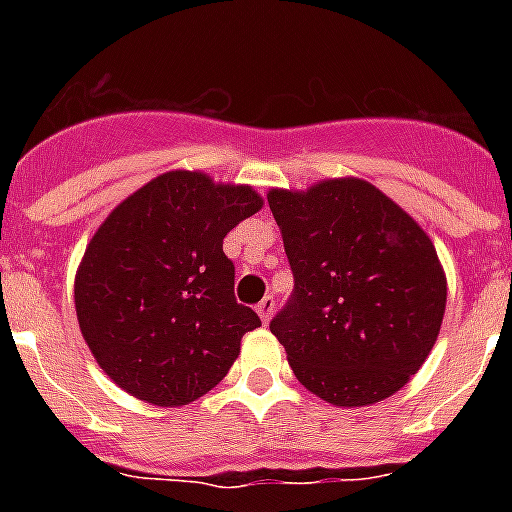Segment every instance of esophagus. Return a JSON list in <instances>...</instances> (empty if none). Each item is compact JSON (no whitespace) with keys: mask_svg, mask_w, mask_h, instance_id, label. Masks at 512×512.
Listing matches in <instances>:
<instances>
[{"mask_svg":"<svg viewBox=\"0 0 512 512\" xmlns=\"http://www.w3.org/2000/svg\"><path fill=\"white\" fill-rule=\"evenodd\" d=\"M273 308H276V297H273V295H265L263 300H260V303H257V313H260V319H263L265 324H268V321H271Z\"/></svg>","mask_w":512,"mask_h":512,"instance_id":"obj_1","label":"esophagus"}]
</instances>
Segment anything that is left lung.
<instances>
[{"label":"left lung","mask_w":512,"mask_h":512,"mask_svg":"<svg viewBox=\"0 0 512 512\" xmlns=\"http://www.w3.org/2000/svg\"><path fill=\"white\" fill-rule=\"evenodd\" d=\"M295 289L271 332L305 388L366 406L404 388L436 345L446 276L420 225L372 183L271 191Z\"/></svg>","instance_id":"8db88e82"}]
</instances>
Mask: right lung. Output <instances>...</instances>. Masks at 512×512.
<instances>
[{"label":"right lung","mask_w":512,"mask_h":512,"mask_svg":"<svg viewBox=\"0 0 512 512\" xmlns=\"http://www.w3.org/2000/svg\"><path fill=\"white\" fill-rule=\"evenodd\" d=\"M263 207L249 185L167 172L106 217L76 273V319L92 356L140 401L183 406L223 380L260 327L236 303L223 239Z\"/></svg>","instance_id":"1"}]
</instances>
